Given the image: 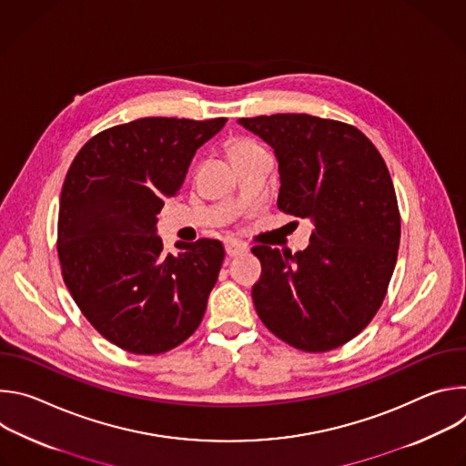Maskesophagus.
<instances>
[{
	"label": "esophagus",
	"mask_w": 466,
	"mask_h": 466,
	"mask_svg": "<svg viewBox=\"0 0 466 466\" xmlns=\"http://www.w3.org/2000/svg\"><path fill=\"white\" fill-rule=\"evenodd\" d=\"M225 250H227V254H228L230 258H234V256H239V254L247 252L248 247H247L245 243L238 241V239H228V241H225Z\"/></svg>",
	"instance_id": "1"
}]
</instances>
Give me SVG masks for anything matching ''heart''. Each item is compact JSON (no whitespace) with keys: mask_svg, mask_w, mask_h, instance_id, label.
<instances>
[{"mask_svg":"<svg viewBox=\"0 0 466 466\" xmlns=\"http://www.w3.org/2000/svg\"><path fill=\"white\" fill-rule=\"evenodd\" d=\"M258 151H263V147L261 146H258L256 142H252V140H236V142H232L230 144V147H228V155H230V158L234 160V158H239V157H247V155H252V153H258Z\"/></svg>","mask_w":466,"mask_h":466,"instance_id":"1","label":"heart"}]
</instances>
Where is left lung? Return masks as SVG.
I'll return each mask as SVG.
<instances>
[{
    "label": "left lung",
    "mask_w": 466,
    "mask_h": 466,
    "mask_svg": "<svg viewBox=\"0 0 466 466\" xmlns=\"http://www.w3.org/2000/svg\"><path fill=\"white\" fill-rule=\"evenodd\" d=\"M275 149L279 208L309 219L295 254L256 245L261 277L254 308L273 334L304 352L356 338L380 309L400 245V212L389 169L352 125L308 114L238 119Z\"/></svg>",
    "instance_id": "left-lung-1"
}]
</instances>
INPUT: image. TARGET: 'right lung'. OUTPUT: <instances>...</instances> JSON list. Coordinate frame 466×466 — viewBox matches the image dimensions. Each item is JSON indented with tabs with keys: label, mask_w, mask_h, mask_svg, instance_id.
<instances>
[{
	"label": "right lung",
	"mask_w": 466,
	"mask_h": 466,
	"mask_svg": "<svg viewBox=\"0 0 466 466\" xmlns=\"http://www.w3.org/2000/svg\"><path fill=\"white\" fill-rule=\"evenodd\" d=\"M225 123L116 125L88 140L66 175L56 232L64 282L90 324L127 352H167L203 320L225 248L218 239L178 241V254H166L157 216L178 193L195 151Z\"/></svg>",
	"instance_id": "right-lung-1"
}]
</instances>
